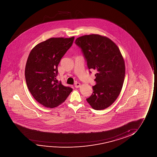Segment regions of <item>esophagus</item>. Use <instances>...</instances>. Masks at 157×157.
I'll list each match as a JSON object with an SVG mask.
<instances>
[{
    "instance_id": "esophagus-1",
    "label": "esophagus",
    "mask_w": 157,
    "mask_h": 157,
    "mask_svg": "<svg viewBox=\"0 0 157 157\" xmlns=\"http://www.w3.org/2000/svg\"><path fill=\"white\" fill-rule=\"evenodd\" d=\"M75 88H79V87H80V84L79 83V82H76L75 84Z\"/></svg>"
}]
</instances>
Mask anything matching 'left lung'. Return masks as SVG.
Returning a JSON list of instances; mask_svg holds the SVG:
<instances>
[{
  "label": "left lung",
  "mask_w": 157,
  "mask_h": 157,
  "mask_svg": "<svg viewBox=\"0 0 157 157\" xmlns=\"http://www.w3.org/2000/svg\"><path fill=\"white\" fill-rule=\"evenodd\" d=\"M75 43L82 49L88 69L97 72L92 94L86 100L94 109H105L116 100L124 82L125 68L120 50L110 39L98 34L79 37Z\"/></svg>",
  "instance_id": "left-lung-1"
}]
</instances>
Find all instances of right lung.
<instances>
[{
  "instance_id": "add662e5",
  "label": "right lung",
  "mask_w": 157,
  "mask_h": 157,
  "mask_svg": "<svg viewBox=\"0 0 157 157\" xmlns=\"http://www.w3.org/2000/svg\"><path fill=\"white\" fill-rule=\"evenodd\" d=\"M75 37H52L37 44L28 56L25 78L28 90L38 102L53 108L64 102L72 88L56 79L61 58L71 47Z\"/></svg>"
}]
</instances>
